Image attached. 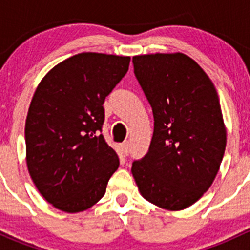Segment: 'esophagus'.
I'll return each mask as SVG.
<instances>
[{
    "label": "esophagus",
    "instance_id": "1",
    "mask_svg": "<svg viewBox=\"0 0 250 250\" xmlns=\"http://www.w3.org/2000/svg\"><path fill=\"white\" fill-rule=\"evenodd\" d=\"M121 147H122L123 152H125V155H128V153H129V150H130V144H129V141H125V143H122V145H121Z\"/></svg>",
    "mask_w": 250,
    "mask_h": 250
}]
</instances>
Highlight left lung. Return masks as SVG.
<instances>
[{
  "instance_id": "1",
  "label": "left lung",
  "mask_w": 250,
  "mask_h": 250,
  "mask_svg": "<svg viewBox=\"0 0 250 250\" xmlns=\"http://www.w3.org/2000/svg\"><path fill=\"white\" fill-rule=\"evenodd\" d=\"M134 74L153 113L147 153L132 165L145 200L161 208H188L210 188L226 147L213 82L183 53L133 58Z\"/></svg>"
}]
</instances>
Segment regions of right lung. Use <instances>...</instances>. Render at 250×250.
I'll return each mask as SVG.
<instances>
[{"label":"right lung","mask_w":250,"mask_h":250,"mask_svg":"<svg viewBox=\"0 0 250 250\" xmlns=\"http://www.w3.org/2000/svg\"><path fill=\"white\" fill-rule=\"evenodd\" d=\"M129 57L80 53L53 67L35 92L25 123L26 163L47 202L67 213L95 204L120 160L102 134L103 104Z\"/></svg>","instance_id":"1"}]
</instances>
